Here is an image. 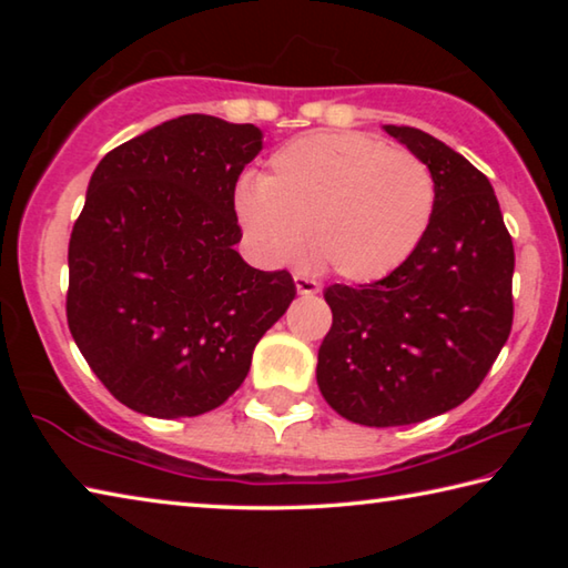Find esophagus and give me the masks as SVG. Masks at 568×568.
Here are the masks:
<instances>
[{
	"label": "esophagus",
	"instance_id": "esophagus-1",
	"mask_svg": "<svg viewBox=\"0 0 568 568\" xmlns=\"http://www.w3.org/2000/svg\"><path fill=\"white\" fill-rule=\"evenodd\" d=\"M293 281H295V291L301 293V295H315V293H321V283H315L313 277L295 275Z\"/></svg>",
	"mask_w": 568,
	"mask_h": 568
}]
</instances>
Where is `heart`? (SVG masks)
Listing matches in <instances>:
<instances>
[{"mask_svg":"<svg viewBox=\"0 0 568 568\" xmlns=\"http://www.w3.org/2000/svg\"><path fill=\"white\" fill-rule=\"evenodd\" d=\"M434 205L426 162L361 132L295 138L263 180H240L233 197L243 235L265 263H297L313 233L323 265L355 283L396 273L420 245Z\"/></svg>","mask_w":568,"mask_h":568,"instance_id":"1","label":"heart"}]
</instances>
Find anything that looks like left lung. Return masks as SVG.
Segmentation results:
<instances>
[{"label":"left lung","mask_w":568,"mask_h":568,"mask_svg":"<svg viewBox=\"0 0 568 568\" xmlns=\"http://www.w3.org/2000/svg\"><path fill=\"white\" fill-rule=\"evenodd\" d=\"M426 162L436 205L396 273L331 285L333 325L318 351V388L361 426H408L474 393L514 323V243L491 182L434 134L383 124Z\"/></svg>","instance_id":"8db88e82"}]
</instances>
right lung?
<instances>
[{
    "mask_svg": "<svg viewBox=\"0 0 568 568\" xmlns=\"http://www.w3.org/2000/svg\"><path fill=\"white\" fill-rule=\"evenodd\" d=\"M261 150L255 124L182 114L94 168L67 255V323L128 408L152 418L217 408L293 303L291 273L257 271L235 250V182Z\"/></svg>",
    "mask_w": 568,
    "mask_h": 568,
    "instance_id": "obj_1",
    "label": "right lung"
}]
</instances>
